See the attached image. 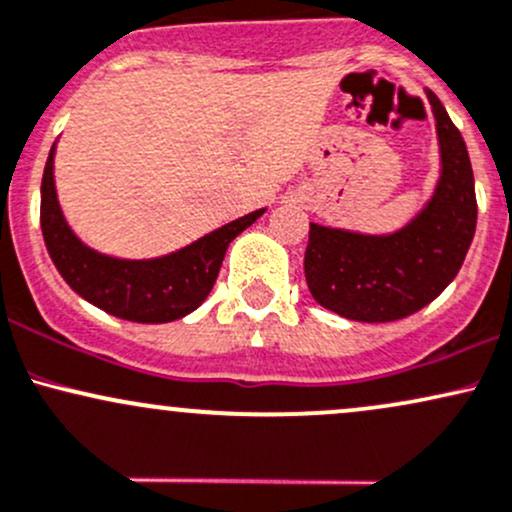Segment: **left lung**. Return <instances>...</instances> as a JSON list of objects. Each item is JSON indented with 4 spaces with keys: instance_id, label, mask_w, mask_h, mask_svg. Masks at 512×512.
Returning a JSON list of instances; mask_svg holds the SVG:
<instances>
[{
    "instance_id": "left-lung-1",
    "label": "left lung",
    "mask_w": 512,
    "mask_h": 512,
    "mask_svg": "<svg viewBox=\"0 0 512 512\" xmlns=\"http://www.w3.org/2000/svg\"><path fill=\"white\" fill-rule=\"evenodd\" d=\"M442 176L426 210L389 237L309 225L304 278L321 307L353 321H396L452 283L476 229L474 171L462 132L433 91Z\"/></svg>"
}]
</instances>
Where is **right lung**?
<instances>
[{"label": "right lung", "mask_w": 512, "mask_h": 512, "mask_svg": "<svg viewBox=\"0 0 512 512\" xmlns=\"http://www.w3.org/2000/svg\"><path fill=\"white\" fill-rule=\"evenodd\" d=\"M53 154L55 147L50 149L40 183V229L48 254L77 295L113 317L137 324H164L200 307L215 285L229 241L263 215V210L251 212L176 254L152 261H123L96 254L74 237L62 217L55 193Z\"/></svg>", "instance_id": "right-lung-1"}]
</instances>
